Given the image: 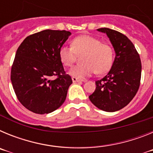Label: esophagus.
Segmentation results:
<instances>
[{
    "instance_id": "esophagus-1",
    "label": "esophagus",
    "mask_w": 153,
    "mask_h": 153,
    "mask_svg": "<svg viewBox=\"0 0 153 153\" xmlns=\"http://www.w3.org/2000/svg\"><path fill=\"white\" fill-rule=\"evenodd\" d=\"M72 80L74 83H82V82H83V80H82V79H79L76 77H74V76L72 77Z\"/></svg>"
}]
</instances>
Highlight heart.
Wrapping results in <instances>:
<instances>
[{"instance_id": "obj_1", "label": "heart", "mask_w": 153, "mask_h": 153, "mask_svg": "<svg viewBox=\"0 0 153 153\" xmlns=\"http://www.w3.org/2000/svg\"><path fill=\"white\" fill-rule=\"evenodd\" d=\"M84 53L83 63L70 69L69 73L74 77L83 79L96 72L105 74L113 63V50L108 44H102L90 35H81L73 40L72 46H62L59 51L60 61L64 66L71 67L76 60L77 54Z\"/></svg>"}]
</instances>
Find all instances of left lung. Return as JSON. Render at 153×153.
Instances as JSON below:
<instances>
[{
    "instance_id": "left-lung-1",
    "label": "left lung",
    "mask_w": 153,
    "mask_h": 153,
    "mask_svg": "<svg viewBox=\"0 0 153 153\" xmlns=\"http://www.w3.org/2000/svg\"><path fill=\"white\" fill-rule=\"evenodd\" d=\"M97 30L106 33L115 51L112 67L89 97L94 106L106 112H116L125 107L136 96L140 84L142 64L140 55L126 36L109 28Z\"/></svg>"
}]
</instances>
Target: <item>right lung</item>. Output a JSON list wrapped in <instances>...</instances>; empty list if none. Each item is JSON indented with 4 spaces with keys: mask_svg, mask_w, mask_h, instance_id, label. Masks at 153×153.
<instances>
[{
    "mask_svg": "<svg viewBox=\"0 0 153 153\" xmlns=\"http://www.w3.org/2000/svg\"><path fill=\"white\" fill-rule=\"evenodd\" d=\"M70 31L45 30L24 39L11 68L12 86L18 100L30 111L47 114L64 102L73 83L59 56ZM53 75L58 78L53 81Z\"/></svg>",
    "mask_w": 153,
    "mask_h": 153,
    "instance_id": "1",
    "label": "right lung"
}]
</instances>
